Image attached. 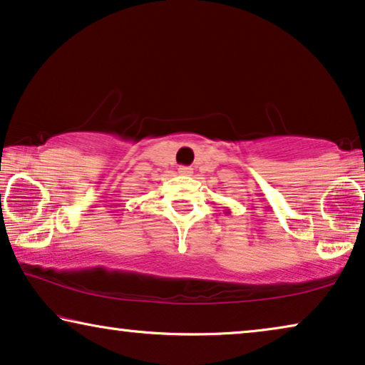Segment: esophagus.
Returning <instances> with one entry per match:
<instances>
[{
	"instance_id": "esophagus-1",
	"label": "esophagus",
	"mask_w": 365,
	"mask_h": 365,
	"mask_svg": "<svg viewBox=\"0 0 365 365\" xmlns=\"http://www.w3.org/2000/svg\"><path fill=\"white\" fill-rule=\"evenodd\" d=\"M178 172H180L182 175H192L193 168L192 167H180V168H178Z\"/></svg>"
}]
</instances>
